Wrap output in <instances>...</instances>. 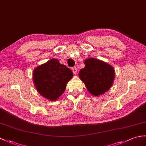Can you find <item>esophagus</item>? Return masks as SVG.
<instances>
[{
	"instance_id": "1",
	"label": "esophagus",
	"mask_w": 146,
	"mask_h": 146,
	"mask_svg": "<svg viewBox=\"0 0 146 146\" xmlns=\"http://www.w3.org/2000/svg\"><path fill=\"white\" fill-rule=\"evenodd\" d=\"M72 71H73V73L74 74H76L77 73V68L76 67H73L72 68Z\"/></svg>"
}]
</instances>
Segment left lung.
<instances>
[{"mask_svg":"<svg viewBox=\"0 0 146 146\" xmlns=\"http://www.w3.org/2000/svg\"><path fill=\"white\" fill-rule=\"evenodd\" d=\"M85 66L79 72L80 78L94 96L104 94L113 85L115 72L113 67L94 58L84 61Z\"/></svg>","mask_w":146,"mask_h":146,"instance_id":"obj_1","label":"left lung"}]
</instances>
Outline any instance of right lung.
<instances>
[{
	"label": "right lung",
	"mask_w": 146,
	"mask_h": 146,
	"mask_svg": "<svg viewBox=\"0 0 146 146\" xmlns=\"http://www.w3.org/2000/svg\"><path fill=\"white\" fill-rule=\"evenodd\" d=\"M72 77V70L55 58L37 66L33 72L37 91L50 101H55L62 95Z\"/></svg>",
	"instance_id": "1"
}]
</instances>
